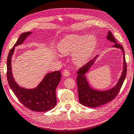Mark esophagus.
<instances>
[{"label": "esophagus", "mask_w": 134, "mask_h": 134, "mask_svg": "<svg viewBox=\"0 0 134 134\" xmlns=\"http://www.w3.org/2000/svg\"><path fill=\"white\" fill-rule=\"evenodd\" d=\"M63 74L65 77H69L70 75V72L68 70H64V71L63 72Z\"/></svg>", "instance_id": "34e87169"}]
</instances>
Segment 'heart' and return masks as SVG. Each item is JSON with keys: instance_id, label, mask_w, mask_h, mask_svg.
Masks as SVG:
<instances>
[{"instance_id": "heart-1", "label": "heart", "mask_w": 134, "mask_h": 134, "mask_svg": "<svg viewBox=\"0 0 134 134\" xmlns=\"http://www.w3.org/2000/svg\"><path fill=\"white\" fill-rule=\"evenodd\" d=\"M97 38L94 35H70L60 41L58 48L63 54L72 52V59L77 63L86 62L91 55L97 46Z\"/></svg>"}]
</instances>
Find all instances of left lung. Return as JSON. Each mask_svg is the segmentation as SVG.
<instances>
[{
	"label": "left lung",
	"instance_id": "obj_1",
	"mask_svg": "<svg viewBox=\"0 0 134 134\" xmlns=\"http://www.w3.org/2000/svg\"><path fill=\"white\" fill-rule=\"evenodd\" d=\"M107 38L110 42L115 43V44L113 47L120 48L123 52L124 65L121 76L116 84L112 88L106 91H98L91 88L87 81L85 75L94 64L97 58L98 57V55L81 67L77 72V83L79 101L82 105L88 107H97L113 100L120 91L125 79L126 74V63L125 62L124 50L122 46L117 43L115 38L114 37L113 34L110 31H108Z\"/></svg>",
	"mask_w": 134,
	"mask_h": 134
}]
</instances>
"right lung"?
Masks as SVG:
<instances>
[{"mask_svg": "<svg viewBox=\"0 0 134 134\" xmlns=\"http://www.w3.org/2000/svg\"><path fill=\"white\" fill-rule=\"evenodd\" d=\"M31 33L29 31L21 34L10 50L7 60V79L11 90L23 105L31 111L46 112L53 109L56 105L55 90L62 77L60 70L47 73L37 87L33 89H26L19 86L14 80L12 72V57L14 47L21 44Z\"/></svg>", "mask_w": 134, "mask_h": 134, "instance_id": "obj_1", "label": "right lung"}]
</instances>
